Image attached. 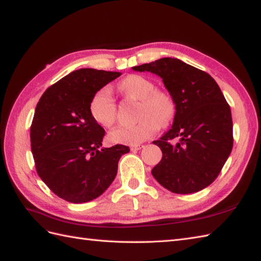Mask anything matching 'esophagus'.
Wrapping results in <instances>:
<instances>
[{
  "instance_id": "1",
  "label": "esophagus",
  "mask_w": 261,
  "mask_h": 261,
  "mask_svg": "<svg viewBox=\"0 0 261 261\" xmlns=\"http://www.w3.org/2000/svg\"><path fill=\"white\" fill-rule=\"evenodd\" d=\"M143 147H145L143 145H135V146H131L130 149L132 151H136V150H140V149H142Z\"/></svg>"
}]
</instances>
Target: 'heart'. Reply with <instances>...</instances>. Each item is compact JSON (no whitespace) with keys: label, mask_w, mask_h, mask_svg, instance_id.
I'll return each mask as SVG.
<instances>
[{"label":"heart","mask_w":261,"mask_h":261,"mask_svg":"<svg viewBox=\"0 0 261 261\" xmlns=\"http://www.w3.org/2000/svg\"><path fill=\"white\" fill-rule=\"evenodd\" d=\"M125 97L141 101L140 121L131 126H118L109 134V139L119 145H139L156 134L160 126L168 125L175 115L174 99L167 92L154 90L153 83L141 75H129L118 85ZM92 118L99 125L109 127L116 120V104L111 88L102 87L90 103Z\"/></svg>","instance_id":"b5f03b06"}]
</instances>
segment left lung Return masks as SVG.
<instances>
[{
    "label": "left lung",
    "mask_w": 261,
    "mask_h": 261,
    "mask_svg": "<svg viewBox=\"0 0 261 261\" xmlns=\"http://www.w3.org/2000/svg\"><path fill=\"white\" fill-rule=\"evenodd\" d=\"M132 69L162 77L175 103L173 125L152 142L163 151L152 176L173 193L202 191L219 176L233 146L231 110L219 85L207 73L177 58H160ZM177 136L180 142L170 145L168 141Z\"/></svg>",
    "instance_id": "8db88e82"
}]
</instances>
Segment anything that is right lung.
Returning <instances> with one entry per match:
<instances>
[{
    "instance_id": "1",
    "label": "right lung",
    "mask_w": 261,
    "mask_h": 261,
    "mask_svg": "<svg viewBox=\"0 0 261 261\" xmlns=\"http://www.w3.org/2000/svg\"><path fill=\"white\" fill-rule=\"evenodd\" d=\"M121 73L82 68L55 83L39 99L30 138L36 169L60 198L85 203L112 184L129 147L103 148V127L92 118L94 94Z\"/></svg>"
}]
</instances>
